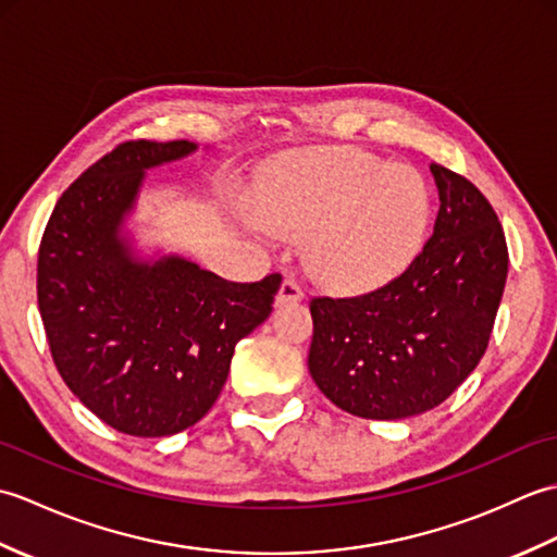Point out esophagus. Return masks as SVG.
<instances>
[{"label":"esophagus","instance_id":"obj_1","mask_svg":"<svg viewBox=\"0 0 557 557\" xmlns=\"http://www.w3.org/2000/svg\"><path fill=\"white\" fill-rule=\"evenodd\" d=\"M301 299H304V289H301L299 282L294 280V277L282 280L280 292H277V297H275V304L277 306H285V304H297Z\"/></svg>","mask_w":557,"mask_h":557}]
</instances>
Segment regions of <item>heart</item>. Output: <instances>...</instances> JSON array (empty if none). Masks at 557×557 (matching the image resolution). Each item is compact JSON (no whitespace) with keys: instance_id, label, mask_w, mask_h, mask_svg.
Wrapping results in <instances>:
<instances>
[{"instance_id":"obj_1","label":"heart","mask_w":557,"mask_h":557,"mask_svg":"<svg viewBox=\"0 0 557 557\" xmlns=\"http://www.w3.org/2000/svg\"><path fill=\"white\" fill-rule=\"evenodd\" d=\"M256 208L270 232L306 236L304 260L318 282L361 292L395 280L421 253L433 196L409 164H385L351 146H325L275 168Z\"/></svg>"}]
</instances>
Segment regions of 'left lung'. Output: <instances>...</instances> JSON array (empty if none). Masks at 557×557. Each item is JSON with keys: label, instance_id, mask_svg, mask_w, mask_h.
Returning <instances> with one entry per match:
<instances>
[{"label": "left lung", "instance_id": "1", "mask_svg": "<svg viewBox=\"0 0 557 557\" xmlns=\"http://www.w3.org/2000/svg\"><path fill=\"white\" fill-rule=\"evenodd\" d=\"M435 227L413 263L359 297L311 299L309 371L354 417L395 421L441 405L488 347L507 280L493 206L465 176L431 164Z\"/></svg>", "mask_w": 557, "mask_h": 557}]
</instances>
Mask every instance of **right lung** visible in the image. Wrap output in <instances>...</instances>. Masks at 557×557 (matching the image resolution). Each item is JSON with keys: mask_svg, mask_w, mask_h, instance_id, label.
<instances>
[{"mask_svg": "<svg viewBox=\"0 0 557 557\" xmlns=\"http://www.w3.org/2000/svg\"><path fill=\"white\" fill-rule=\"evenodd\" d=\"M191 140H128L71 184L38 253V306L59 375L114 431L174 435L210 411L236 342L265 321L282 275L230 282L182 256L140 258L126 232L146 172Z\"/></svg>", "mask_w": 557, "mask_h": 557, "instance_id": "obj_1", "label": "right lung"}]
</instances>
